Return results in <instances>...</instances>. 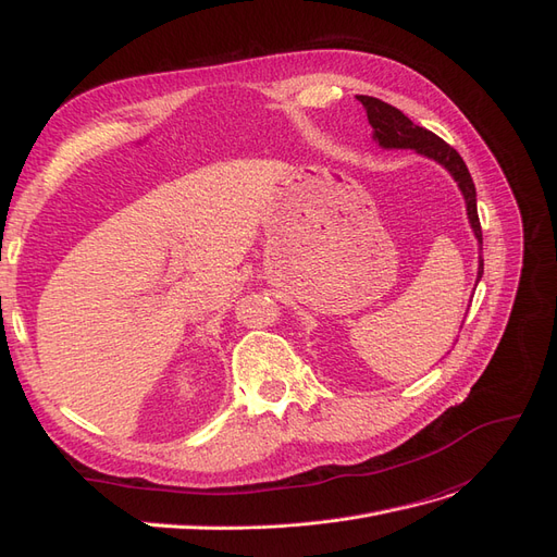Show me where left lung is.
I'll use <instances>...</instances> for the list:
<instances>
[{"mask_svg":"<svg viewBox=\"0 0 557 557\" xmlns=\"http://www.w3.org/2000/svg\"><path fill=\"white\" fill-rule=\"evenodd\" d=\"M358 101L363 103V109L368 113V122L372 127V138L380 143V148L384 150H414L417 154H423L428 159L437 161L440 166H444L451 177L456 181L462 199H465V208H468V220L470 226L474 231V238L479 243V249L483 245L481 238V224H479V212H476V189L472 183V175L465 166L462 157L444 143L440 136H435L433 132H428L419 124L411 122L403 111H398L396 106H391L382 99L374 97H366L358 95ZM483 275V259L479 255V271H476V282Z\"/></svg>","mask_w":557,"mask_h":557,"instance_id":"obj_1","label":"left lung"}]
</instances>
